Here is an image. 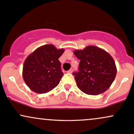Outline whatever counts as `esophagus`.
Wrapping results in <instances>:
<instances>
[{
    "label": "esophagus",
    "mask_w": 134,
    "mask_h": 134,
    "mask_svg": "<svg viewBox=\"0 0 134 134\" xmlns=\"http://www.w3.org/2000/svg\"><path fill=\"white\" fill-rule=\"evenodd\" d=\"M72 71H73V69H70V70H68V71H67V73H72Z\"/></svg>",
    "instance_id": "34e87169"
}]
</instances>
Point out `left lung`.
<instances>
[{"mask_svg":"<svg viewBox=\"0 0 134 134\" xmlns=\"http://www.w3.org/2000/svg\"><path fill=\"white\" fill-rule=\"evenodd\" d=\"M74 53L80 60L79 72L73 73L79 90L89 95L106 91L115 80L117 71L111 55L93 45L75 50Z\"/></svg>","mask_w":134,"mask_h":134,"instance_id":"obj_1","label":"left lung"}]
</instances>
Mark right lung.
Returning <instances> with one entry per match:
<instances>
[{"label": "right lung", "mask_w": 134, "mask_h": 134, "mask_svg": "<svg viewBox=\"0 0 134 134\" xmlns=\"http://www.w3.org/2000/svg\"><path fill=\"white\" fill-rule=\"evenodd\" d=\"M64 50L53 44L38 48L27 56L23 64V77L31 90L36 93H46L59 84L64 74L58 58Z\"/></svg>", "instance_id": "right-lung-1"}]
</instances>
